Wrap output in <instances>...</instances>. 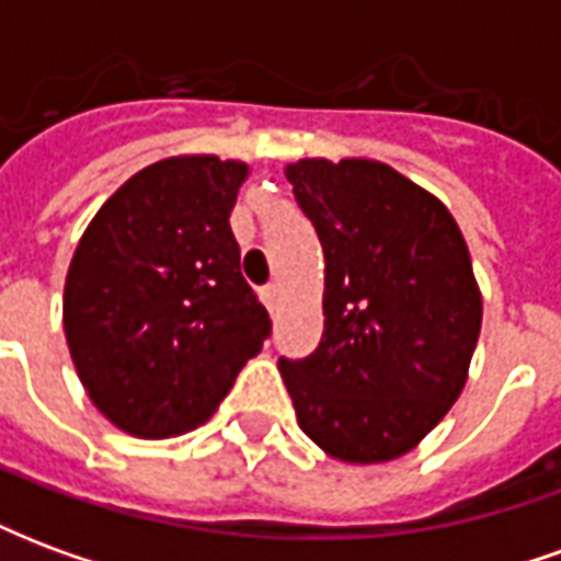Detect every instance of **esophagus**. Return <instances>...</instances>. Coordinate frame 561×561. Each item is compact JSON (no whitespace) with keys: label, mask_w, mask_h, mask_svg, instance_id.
Segmentation results:
<instances>
[{"label":"esophagus","mask_w":561,"mask_h":561,"mask_svg":"<svg viewBox=\"0 0 561 561\" xmlns=\"http://www.w3.org/2000/svg\"><path fill=\"white\" fill-rule=\"evenodd\" d=\"M276 300H279V288H276V285H267V288H264V304H267V309H276Z\"/></svg>","instance_id":"esophagus-1"}]
</instances>
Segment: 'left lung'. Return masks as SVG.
<instances>
[{
  "mask_svg": "<svg viewBox=\"0 0 561 561\" xmlns=\"http://www.w3.org/2000/svg\"><path fill=\"white\" fill-rule=\"evenodd\" d=\"M324 252V333L279 360L297 423L328 457L409 454L466 388L483 300L450 209L376 159L285 164Z\"/></svg>",
  "mask_w": 561,
  "mask_h": 561,
  "instance_id": "1",
  "label": "left lung"
}]
</instances>
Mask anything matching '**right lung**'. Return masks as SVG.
Segmentation results:
<instances>
[{"label": "right lung", "instance_id": "right-lung-1", "mask_svg": "<svg viewBox=\"0 0 561 561\" xmlns=\"http://www.w3.org/2000/svg\"><path fill=\"white\" fill-rule=\"evenodd\" d=\"M249 164L171 156L107 197L68 264L62 324L92 405L138 438L207 423L270 333L231 231Z\"/></svg>", "mask_w": 561, "mask_h": 561}]
</instances>
